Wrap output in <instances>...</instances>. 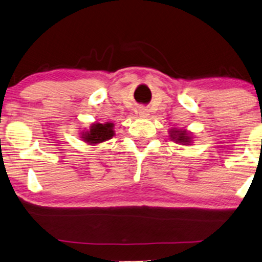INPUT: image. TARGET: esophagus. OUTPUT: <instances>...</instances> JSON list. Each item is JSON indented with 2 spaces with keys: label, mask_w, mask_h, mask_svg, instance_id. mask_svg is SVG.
Returning <instances> with one entry per match:
<instances>
[{
  "label": "esophagus",
  "mask_w": 262,
  "mask_h": 262,
  "mask_svg": "<svg viewBox=\"0 0 262 262\" xmlns=\"http://www.w3.org/2000/svg\"><path fill=\"white\" fill-rule=\"evenodd\" d=\"M139 114H141L142 117H146L148 116V111H146L145 108H141L139 110Z\"/></svg>",
  "instance_id": "1"
}]
</instances>
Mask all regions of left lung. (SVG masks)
I'll return each mask as SVG.
<instances>
[{
  "mask_svg": "<svg viewBox=\"0 0 262 262\" xmlns=\"http://www.w3.org/2000/svg\"><path fill=\"white\" fill-rule=\"evenodd\" d=\"M170 137L175 139V142L182 143V144H188L189 141H191L186 131H179V130L170 131Z\"/></svg>",
  "mask_w": 262,
  "mask_h": 262,
  "instance_id": "obj_1",
  "label": "left lung"
}]
</instances>
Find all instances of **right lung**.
I'll return each mask as SVG.
<instances>
[{"mask_svg": "<svg viewBox=\"0 0 262 262\" xmlns=\"http://www.w3.org/2000/svg\"><path fill=\"white\" fill-rule=\"evenodd\" d=\"M114 135L113 131V124L106 123V124H94L91 126V130L84 132L82 138L85 142L91 143V144H98V143L105 142L107 139L112 138Z\"/></svg>", "mask_w": 262, "mask_h": 262, "instance_id": "add662e5", "label": "right lung"}]
</instances>
